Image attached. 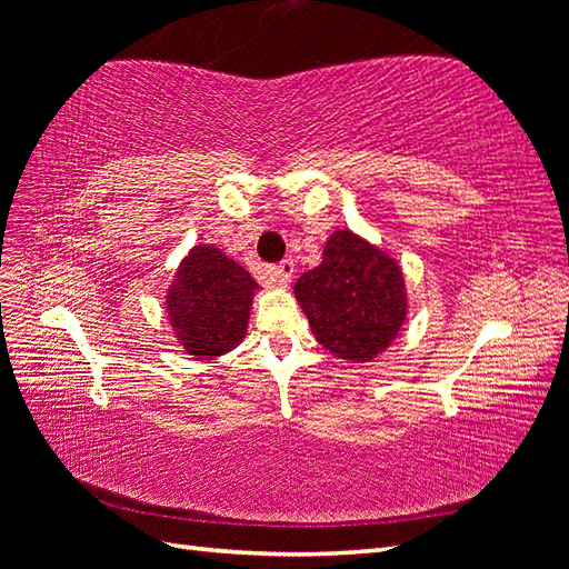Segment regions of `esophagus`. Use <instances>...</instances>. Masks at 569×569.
<instances>
[{
  "label": "esophagus",
  "mask_w": 569,
  "mask_h": 569,
  "mask_svg": "<svg viewBox=\"0 0 569 569\" xmlns=\"http://www.w3.org/2000/svg\"><path fill=\"white\" fill-rule=\"evenodd\" d=\"M295 272H297V266H295V261H291V258H284L282 263L272 266V268L268 270L270 280L280 282V284H289V282H291V278H295Z\"/></svg>",
  "instance_id": "1"
}]
</instances>
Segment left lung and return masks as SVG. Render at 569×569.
<instances>
[{
  "instance_id": "left-lung-1",
  "label": "left lung",
  "mask_w": 569,
  "mask_h": 569,
  "mask_svg": "<svg viewBox=\"0 0 569 569\" xmlns=\"http://www.w3.org/2000/svg\"><path fill=\"white\" fill-rule=\"evenodd\" d=\"M406 284L393 258L351 230L327 239L322 263L303 272L295 295L316 339L335 356L366 363L406 320Z\"/></svg>"
}]
</instances>
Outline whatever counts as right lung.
<instances>
[{
  "label": "right lung",
  "instance_id": "add662e5",
  "mask_svg": "<svg viewBox=\"0 0 569 569\" xmlns=\"http://www.w3.org/2000/svg\"><path fill=\"white\" fill-rule=\"evenodd\" d=\"M256 282L220 249L194 247L176 272L166 311L178 341L197 358H216L244 339Z\"/></svg>",
  "mask_w": 569,
  "mask_h": 569
}]
</instances>
